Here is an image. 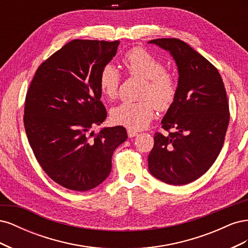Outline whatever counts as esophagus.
I'll list each match as a JSON object with an SVG mask.
<instances>
[{
  "label": "esophagus",
  "mask_w": 248,
  "mask_h": 248,
  "mask_svg": "<svg viewBox=\"0 0 248 248\" xmlns=\"http://www.w3.org/2000/svg\"><path fill=\"white\" fill-rule=\"evenodd\" d=\"M127 133H128L129 138H134V137L138 136V132L132 130V129H127Z\"/></svg>",
  "instance_id": "obj_1"
}]
</instances>
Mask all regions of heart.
Masks as SVG:
<instances>
[{
    "mask_svg": "<svg viewBox=\"0 0 248 248\" xmlns=\"http://www.w3.org/2000/svg\"><path fill=\"white\" fill-rule=\"evenodd\" d=\"M123 65L132 77L145 79L140 90L139 101H124L110 111L112 122L140 130L149 125L155 115V107L166 110L175 100L177 94V79L172 73L164 70L160 60L144 48L136 47L126 52ZM121 76L114 65L108 64L99 74L101 93L108 99H114L118 94Z\"/></svg>",
    "mask_w": 248,
    "mask_h": 248,
    "instance_id": "obj_1",
    "label": "heart"
}]
</instances>
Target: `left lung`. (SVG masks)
I'll return each mask as SVG.
<instances>
[{
  "mask_svg": "<svg viewBox=\"0 0 248 248\" xmlns=\"http://www.w3.org/2000/svg\"><path fill=\"white\" fill-rule=\"evenodd\" d=\"M170 52L178 68L175 100L161 120L169 134L156 132L148 156L150 174L170 185L188 184L211 168L222 148L230 112L215 67L176 38L150 40Z\"/></svg>",
  "mask_w": 248,
  "mask_h": 248,
  "instance_id": "1",
  "label": "left lung"
}]
</instances>
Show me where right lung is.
Masks as SVG:
<instances>
[{"label":"right lung","mask_w":248,"mask_h":248,"mask_svg":"<svg viewBox=\"0 0 248 248\" xmlns=\"http://www.w3.org/2000/svg\"><path fill=\"white\" fill-rule=\"evenodd\" d=\"M120 41L72 40L37 69L26 97L24 123L36 159L50 179L76 191L95 188L127 140L123 126L88 132L107 118L99 74ZM94 135V131L90 134Z\"/></svg>","instance_id":"right-lung-1"}]
</instances>
